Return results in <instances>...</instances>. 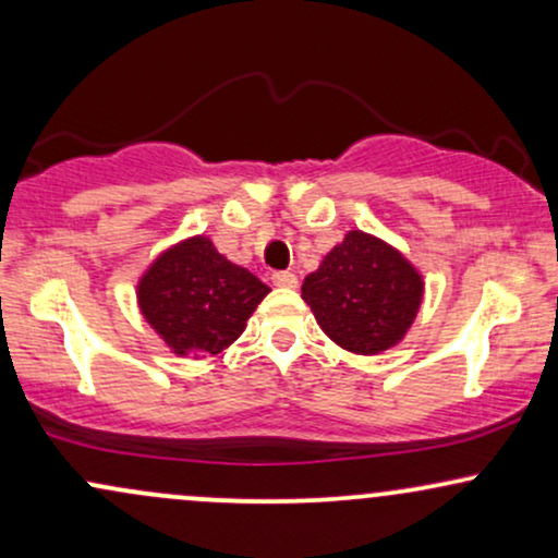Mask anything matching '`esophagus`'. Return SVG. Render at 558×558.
Wrapping results in <instances>:
<instances>
[{
  "label": "esophagus",
  "instance_id": "obj_1",
  "mask_svg": "<svg viewBox=\"0 0 558 558\" xmlns=\"http://www.w3.org/2000/svg\"><path fill=\"white\" fill-rule=\"evenodd\" d=\"M272 283L280 286V288H296L299 278H296V275H293V272L280 270V272H272Z\"/></svg>",
  "mask_w": 558,
  "mask_h": 558
}]
</instances>
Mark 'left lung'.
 I'll use <instances>...</instances> for the list:
<instances>
[{"instance_id": "left-lung-1", "label": "left lung", "mask_w": 558, "mask_h": 558, "mask_svg": "<svg viewBox=\"0 0 558 558\" xmlns=\"http://www.w3.org/2000/svg\"><path fill=\"white\" fill-rule=\"evenodd\" d=\"M301 299L319 328L354 354H380L403 338L422 301L420 272L396 248L362 230L306 275Z\"/></svg>"}]
</instances>
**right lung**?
<instances>
[{
	"instance_id": "add662e5",
	"label": "right lung",
	"mask_w": 558,
	"mask_h": 558,
	"mask_svg": "<svg viewBox=\"0 0 558 558\" xmlns=\"http://www.w3.org/2000/svg\"><path fill=\"white\" fill-rule=\"evenodd\" d=\"M270 293L257 275L233 265L196 235L165 252L138 283L146 323L181 356L220 354Z\"/></svg>"
}]
</instances>
